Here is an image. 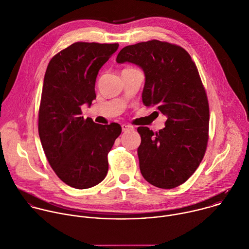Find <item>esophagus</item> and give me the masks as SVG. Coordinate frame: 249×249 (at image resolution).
I'll return each mask as SVG.
<instances>
[{
    "label": "esophagus",
    "instance_id": "1",
    "mask_svg": "<svg viewBox=\"0 0 249 249\" xmlns=\"http://www.w3.org/2000/svg\"><path fill=\"white\" fill-rule=\"evenodd\" d=\"M122 129L124 132H126L128 130H132L133 129V126L131 125H128V124H122Z\"/></svg>",
    "mask_w": 249,
    "mask_h": 249
}]
</instances>
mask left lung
Listing matches in <instances>:
<instances>
[{"label": "left lung", "instance_id": "8db88e82", "mask_svg": "<svg viewBox=\"0 0 249 249\" xmlns=\"http://www.w3.org/2000/svg\"><path fill=\"white\" fill-rule=\"evenodd\" d=\"M117 62L142 68L143 103L167 117L159 132L137 128L141 173L158 188H176L198 167L208 142L209 105L196 63L180 46L158 40L124 47Z\"/></svg>", "mask_w": 249, "mask_h": 249}]
</instances>
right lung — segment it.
Wrapping results in <instances>:
<instances>
[{
	"mask_svg": "<svg viewBox=\"0 0 249 249\" xmlns=\"http://www.w3.org/2000/svg\"><path fill=\"white\" fill-rule=\"evenodd\" d=\"M119 44L77 42L56 53L44 79L38 129L49 163L75 189H89L104 180L108 154L122 132L119 124H95L82 117V105L96 98L99 69Z\"/></svg>",
	"mask_w": 249,
	"mask_h": 249,
	"instance_id": "right-lung-1",
	"label": "right lung"
}]
</instances>
